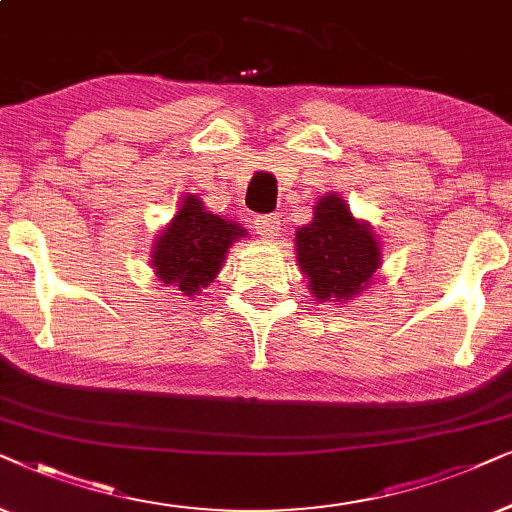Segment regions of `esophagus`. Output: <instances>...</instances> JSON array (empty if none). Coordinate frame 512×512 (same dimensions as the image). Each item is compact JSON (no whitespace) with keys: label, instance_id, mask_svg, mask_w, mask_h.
I'll list each match as a JSON object with an SVG mask.
<instances>
[{"label":"esophagus","instance_id":"34e87169","mask_svg":"<svg viewBox=\"0 0 512 512\" xmlns=\"http://www.w3.org/2000/svg\"><path fill=\"white\" fill-rule=\"evenodd\" d=\"M255 229H257V234L264 238H276L278 234H281V217L278 215L255 217Z\"/></svg>","mask_w":512,"mask_h":512}]
</instances>
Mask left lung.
Wrapping results in <instances>:
<instances>
[{
  "mask_svg": "<svg viewBox=\"0 0 512 512\" xmlns=\"http://www.w3.org/2000/svg\"><path fill=\"white\" fill-rule=\"evenodd\" d=\"M295 252L318 302L346 304L377 281L381 241L337 192L320 196L309 224L295 231Z\"/></svg>",
  "mask_w": 512,
  "mask_h": 512,
  "instance_id": "obj_1",
  "label": "left lung"
}]
</instances>
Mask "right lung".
<instances>
[{"label": "right lung", "instance_id": "right-lung-1", "mask_svg": "<svg viewBox=\"0 0 512 512\" xmlns=\"http://www.w3.org/2000/svg\"><path fill=\"white\" fill-rule=\"evenodd\" d=\"M248 236L243 224L210 213L201 196L187 194L154 238L149 264L163 285L194 297L220 274L231 245Z\"/></svg>", "mask_w": 512, "mask_h": 512}]
</instances>
